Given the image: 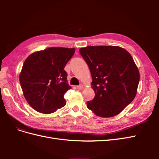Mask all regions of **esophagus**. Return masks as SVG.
<instances>
[{"mask_svg":"<svg viewBox=\"0 0 159 159\" xmlns=\"http://www.w3.org/2000/svg\"><path fill=\"white\" fill-rule=\"evenodd\" d=\"M83 88H84V85L82 84H80V85L77 86V89H82Z\"/></svg>","mask_w":159,"mask_h":159,"instance_id":"obj_1","label":"esophagus"}]
</instances>
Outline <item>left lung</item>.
I'll return each instance as SVG.
<instances>
[{"label": "left lung", "instance_id": "left-lung-1", "mask_svg": "<svg viewBox=\"0 0 159 159\" xmlns=\"http://www.w3.org/2000/svg\"><path fill=\"white\" fill-rule=\"evenodd\" d=\"M80 53L90 70L95 94L88 108L101 117L118 115L137 93L140 75L132 56L115 46L81 48Z\"/></svg>", "mask_w": 159, "mask_h": 159}]
</instances>
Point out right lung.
Returning <instances> with one entry per match:
<instances>
[{"label": "right lung", "mask_w": 159, "mask_h": 159, "mask_svg": "<svg viewBox=\"0 0 159 159\" xmlns=\"http://www.w3.org/2000/svg\"><path fill=\"white\" fill-rule=\"evenodd\" d=\"M75 48H49L33 53L24 62L19 76L24 96L30 106L52 113L65 106V93L71 88L64 68Z\"/></svg>", "instance_id": "1"}]
</instances>
